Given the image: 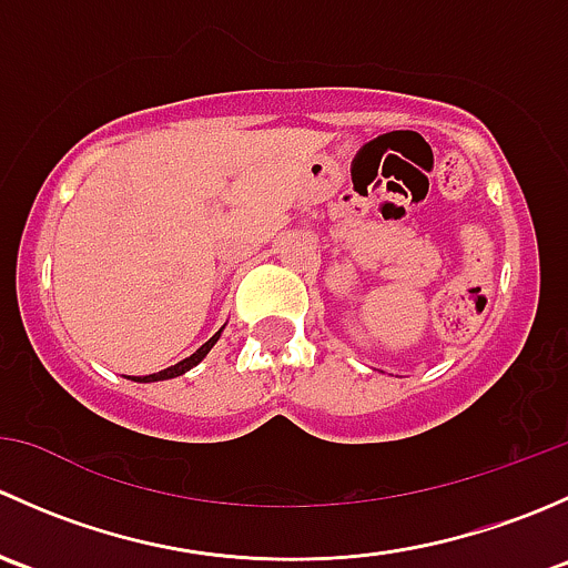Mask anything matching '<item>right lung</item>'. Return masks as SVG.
Instances as JSON below:
<instances>
[{"mask_svg":"<svg viewBox=\"0 0 568 568\" xmlns=\"http://www.w3.org/2000/svg\"><path fill=\"white\" fill-rule=\"evenodd\" d=\"M216 337H220V332H216L214 337H209V341L203 343V346L197 348V352L192 354V357H186V359H181V363H175V365H170V368H164V371H159V374H148V376H142V379H136V382H162V379H175V376H181V374H186L189 368H194V365L200 363V359L205 357V354L211 352V346H214L216 343Z\"/></svg>","mask_w":568,"mask_h":568,"instance_id":"1","label":"right lung"}]
</instances>
